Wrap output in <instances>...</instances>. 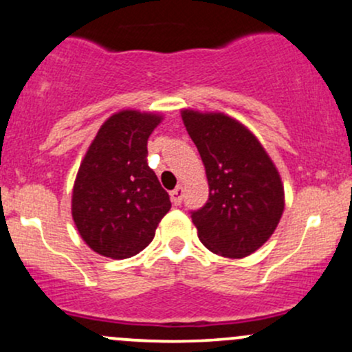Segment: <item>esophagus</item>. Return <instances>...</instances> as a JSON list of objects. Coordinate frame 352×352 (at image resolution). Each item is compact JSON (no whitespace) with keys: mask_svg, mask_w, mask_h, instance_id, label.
I'll use <instances>...</instances> for the list:
<instances>
[{"mask_svg":"<svg viewBox=\"0 0 352 352\" xmlns=\"http://www.w3.org/2000/svg\"><path fill=\"white\" fill-rule=\"evenodd\" d=\"M182 197H184V187L182 186H177L172 192H170V199H172V202L175 206H180Z\"/></svg>","mask_w":352,"mask_h":352,"instance_id":"esophagus-1","label":"esophagus"}]
</instances>
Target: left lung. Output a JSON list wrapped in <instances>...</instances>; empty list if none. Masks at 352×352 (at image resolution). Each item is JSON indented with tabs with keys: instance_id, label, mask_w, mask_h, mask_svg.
I'll return each mask as SVG.
<instances>
[{
	"instance_id": "obj_1",
	"label": "left lung",
	"mask_w": 352,
	"mask_h": 352,
	"mask_svg": "<svg viewBox=\"0 0 352 352\" xmlns=\"http://www.w3.org/2000/svg\"><path fill=\"white\" fill-rule=\"evenodd\" d=\"M182 120L209 182V201L192 212L199 239L226 258L254 253L275 232L283 214L278 170L256 136L234 118L184 109Z\"/></svg>"
}]
</instances>
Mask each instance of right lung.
<instances>
[{
	"instance_id": "1",
	"label": "right lung",
	"mask_w": 352,
	"mask_h": 352,
	"mask_svg": "<svg viewBox=\"0 0 352 352\" xmlns=\"http://www.w3.org/2000/svg\"><path fill=\"white\" fill-rule=\"evenodd\" d=\"M164 118L123 109L99 128L72 188V219L96 253L113 260L138 254L170 210V197L148 166L146 143Z\"/></svg>"
}]
</instances>
